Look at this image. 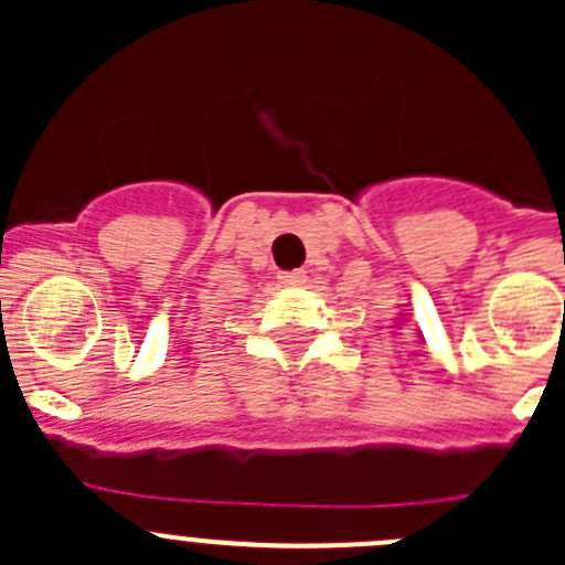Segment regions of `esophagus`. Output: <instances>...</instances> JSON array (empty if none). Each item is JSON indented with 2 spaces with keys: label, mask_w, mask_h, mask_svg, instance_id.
Masks as SVG:
<instances>
[{
  "label": "esophagus",
  "mask_w": 565,
  "mask_h": 565,
  "mask_svg": "<svg viewBox=\"0 0 565 565\" xmlns=\"http://www.w3.org/2000/svg\"><path fill=\"white\" fill-rule=\"evenodd\" d=\"M278 281L284 284V287H300V284L306 281V270H292V273H281L278 276Z\"/></svg>",
  "instance_id": "esophagus-1"
}]
</instances>
